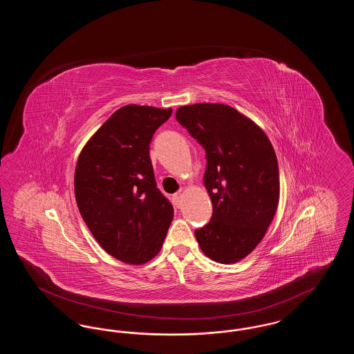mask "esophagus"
Wrapping results in <instances>:
<instances>
[{
    "instance_id": "34e87169",
    "label": "esophagus",
    "mask_w": 354,
    "mask_h": 354,
    "mask_svg": "<svg viewBox=\"0 0 354 354\" xmlns=\"http://www.w3.org/2000/svg\"><path fill=\"white\" fill-rule=\"evenodd\" d=\"M172 199H174V203H175V205H176V207H180V204H182V192H176V194H174Z\"/></svg>"
}]
</instances>
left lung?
Wrapping results in <instances>:
<instances>
[{
	"label": "left lung",
	"mask_w": 354,
	"mask_h": 354,
	"mask_svg": "<svg viewBox=\"0 0 354 354\" xmlns=\"http://www.w3.org/2000/svg\"><path fill=\"white\" fill-rule=\"evenodd\" d=\"M178 122L205 150L204 185L212 218L195 231L201 250L221 264L248 256L266 235L280 198L279 165L266 133L234 107L196 103Z\"/></svg>",
	"instance_id": "1"
}]
</instances>
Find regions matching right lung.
Wrapping results in <instances>:
<instances>
[{
	"label": "right lung",
	"mask_w": 354,
	"mask_h": 354,
	"mask_svg": "<svg viewBox=\"0 0 354 354\" xmlns=\"http://www.w3.org/2000/svg\"><path fill=\"white\" fill-rule=\"evenodd\" d=\"M171 109L127 104L84 145L74 174L78 209L102 248L123 263L155 257L174 218L156 187L150 143Z\"/></svg>",
	"instance_id": "right-lung-1"
}]
</instances>
